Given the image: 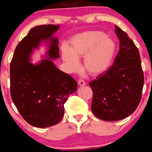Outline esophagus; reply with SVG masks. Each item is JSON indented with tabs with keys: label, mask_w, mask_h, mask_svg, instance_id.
<instances>
[{
	"label": "esophagus",
	"mask_w": 152,
	"mask_h": 152,
	"mask_svg": "<svg viewBox=\"0 0 152 152\" xmlns=\"http://www.w3.org/2000/svg\"><path fill=\"white\" fill-rule=\"evenodd\" d=\"M77 84L79 86H84V85L86 84V82H85V81L83 80H79V81L77 82Z\"/></svg>",
	"instance_id": "esophagus-1"
}]
</instances>
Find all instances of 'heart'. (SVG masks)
<instances>
[{
  "mask_svg": "<svg viewBox=\"0 0 152 152\" xmlns=\"http://www.w3.org/2000/svg\"><path fill=\"white\" fill-rule=\"evenodd\" d=\"M116 50L115 41L99 31L80 33L70 40V46H62L64 61L70 69L80 67L79 58L84 57L85 70L91 75H99L111 67Z\"/></svg>",
  "mask_w": 152,
  "mask_h": 152,
  "instance_id": "b5f03b06",
  "label": "heart"
}]
</instances>
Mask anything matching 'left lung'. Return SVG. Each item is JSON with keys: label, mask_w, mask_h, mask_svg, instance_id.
Instances as JSON below:
<instances>
[{"label": "left lung", "mask_w": 152, "mask_h": 152, "mask_svg": "<svg viewBox=\"0 0 152 152\" xmlns=\"http://www.w3.org/2000/svg\"><path fill=\"white\" fill-rule=\"evenodd\" d=\"M120 50L113 64L89 83L93 95L91 109L105 121L124 119L136 111L142 97L144 74L138 48L127 34L115 26Z\"/></svg>", "instance_id": "8db88e82"}]
</instances>
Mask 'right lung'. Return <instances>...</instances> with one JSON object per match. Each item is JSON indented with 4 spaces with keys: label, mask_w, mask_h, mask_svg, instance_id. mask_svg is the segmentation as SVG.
Instances as JSON below:
<instances>
[{
    "label": "right lung",
    "mask_w": 152,
    "mask_h": 152,
    "mask_svg": "<svg viewBox=\"0 0 152 152\" xmlns=\"http://www.w3.org/2000/svg\"><path fill=\"white\" fill-rule=\"evenodd\" d=\"M59 26L42 25L29 31L16 46L10 63V94L23 118L39 128L55 125L64 114V104L77 84L71 76L58 69L50 59L34 65L30 61L33 49L50 39V59L59 57V41L52 37Z\"/></svg>",
    "instance_id": "right-lung-1"
}]
</instances>
